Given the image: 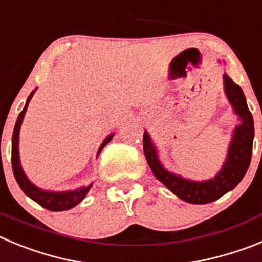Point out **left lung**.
Here are the masks:
<instances>
[{"mask_svg": "<svg viewBox=\"0 0 262 262\" xmlns=\"http://www.w3.org/2000/svg\"><path fill=\"white\" fill-rule=\"evenodd\" d=\"M224 93L232 105L235 114L239 115L240 124L235 127L232 140L228 147L226 161L222 166L221 172L214 178L207 181H191L174 173L168 172L157 156L156 147L151 140L149 134L145 131L143 135V148L147 163L152 169L155 177L163 182L173 194L181 198L182 201L195 205H205L212 201L219 200L222 195L235 189L251 164L252 145H253L254 127L253 117L247 106L244 93L242 88L235 84L232 78L224 73L223 76Z\"/></svg>", "mask_w": 262, "mask_h": 262, "instance_id": "obj_1", "label": "left lung"}]
</instances>
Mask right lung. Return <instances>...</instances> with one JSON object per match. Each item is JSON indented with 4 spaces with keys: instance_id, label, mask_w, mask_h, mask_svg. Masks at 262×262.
I'll use <instances>...</instances> for the list:
<instances>
[{
    "instance_id": "add662e5",
    "label": "right lung",
    "mask_w": 262,
    "mask_h": 262,
    "mask_svg": "<svg viewBox=\"0 0 262 262\" xmlns=\"http://www.w3.org/2000/svg\"><path fill=\"white\" fill-rule=\"evenodd\" d=\"M35 90L31 92V94H30L29 98H27L26 105H25L23 110L20 111L19 115H18V119L17 122H15V127H14L13 139H11V166H13L14 177H15V180H17L18 185H19V187L23 190V193L26 194L27 196H30L32 201H35L36 203H39L41 207H45V209L50 210V211H66V210L75 207L76 205H78L81 201L84 200L85 195H86L88 191L90 190V187H92V184H90L89 186L78 187L77 190L62 191V193L41 190V189L36 187L32 182H30V180L26 177L25 172H23L22 166H20L19 151H18L19 129H20V124H22L23 117H25V114H26V110H27V106H29L30 99L32 98V96H34V93H35ZM113 136L114 135L111 134V135H108L107 138L103 140V143L101 144V147H99L98 149V155L99 152L102 151L103 147H105V145L110 142L111 139H113Z\"/></svg>"
}]
</instances>
